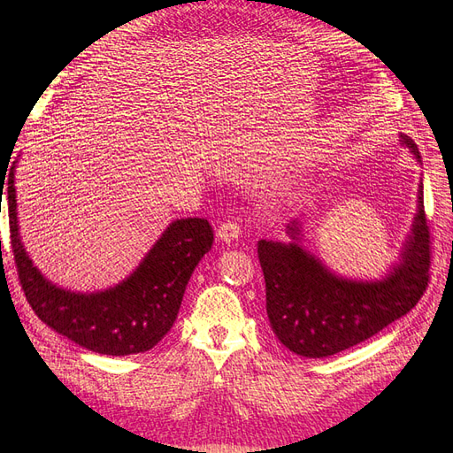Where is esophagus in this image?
<instances>
[{
  "mask_svg": "<svg viewBox=\"0 0 453 453\" xmlns=\"http://www.w3.org/2000/svg\"><path fill=\"white\" fill-rule=\"evenodd\" d=\"M240 236H242V228L234 221H226V223H223L221 226H219V230H217V238L221 240V242H225V243L234 242Z\"/></svg>",
  "mask_w": 453,
  "mask_h": 453,
  "instance_id": "34e87169",
  "label": "esophagus"
}]
</instances>
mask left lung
<instances>
[{"mask_svg":"<svg viewBox=\"0 0 453 453\" xmlns=\"http://www.w3.org/2000/svg\"><path fill=\"white\" fill-rule=\"evenodd\" d=\"M404 149L421 162L416 143L399 135ZM289 242H258L266 281V313L273 334L296 355L323 359L380 333L412 310L429 281V228L418 210L396 263L380 280H353L333 272L308 251L303 221L287 225Z\"/></svg>","mask_w":453,"mask_h":453,"instance_id":"1","label":"left lung"}]
</instances>
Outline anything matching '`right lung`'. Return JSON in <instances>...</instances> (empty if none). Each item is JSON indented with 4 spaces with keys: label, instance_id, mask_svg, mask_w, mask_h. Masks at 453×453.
<instances>
[{
    "label": "right lung",
    "instance_id": "add662e5",
    "mask_svg": "<svg viewBox=\"0 0 453 453\" xmlns=\"http://www.w3.org/2000/svg\"><path fill=\"white\" fill-rule=\"evenodd\" d=\"M7 180L11 243L22 289L37 318L81 348L100 355L143 353L168 334L187 283L211 250L213 230L205 219H175L135 270L113 287L81 293L47 280L26 253L19 230L15 168ZM4 193V190H2Z\"/></svg>",
    "mask_w": 453,
    "mask_h": 453
}]
</instances>
